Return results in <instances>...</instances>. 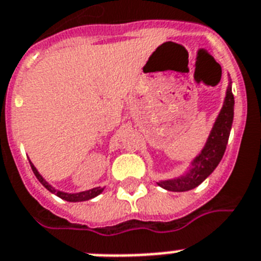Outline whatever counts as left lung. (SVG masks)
Segmentation results:
<instances>
[{
  "label": "left lung",
  "mask_w": 261,
  "mask_h": 261,
  "mask_svg": "<svg viewBox=\"0 0 261 261\" xmlns=\"http://www.w3.org/2000/svg\"><path fill=\"white\" fill-rule=\"evenodd\" d=\"M234 94L231 90L230 81L226 90L225 102L213 124L209 138L206 140L202 151L193 159L189 171L180 177L159 181V187L171 192H187L198 187L202 181L209 177L213 171L217 168L226 151L232 119H234Z\"/></svg>",
  "instance_id": "1"
}]
</instances>
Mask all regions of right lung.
Segmentation results:
<instances>
[{"label": "right lung", "mask_w": 261, "mask_h": 261, "mask_svg": "<svg viewBox=\"0 0 261 261\" xmlns=\"http://www.w3.org/2000/svg\"><path fill=\"white\" fill-rule=\"evenodd\" d=\"M29 162H30V160H29ZM30 165H31V169H33L34 174H35L36 178L39 180V182L43 185V187L46 188L47 190H49L51 193L55 194V196H58V197H60L62 199L68 201V202H81V201H88V199L94 198V197H97L98 194L102 193L103 189H105V188L97 187V188H93V189L85 190V192H80V193H65V192H62V190H58V189H55L54 187H51V185H49L48 182H47V181L42 177V174L38 172V169L34 167V164L31 162H30Z\"/></svg>", "instance_id": "right-lung-1"}]
</instances>
